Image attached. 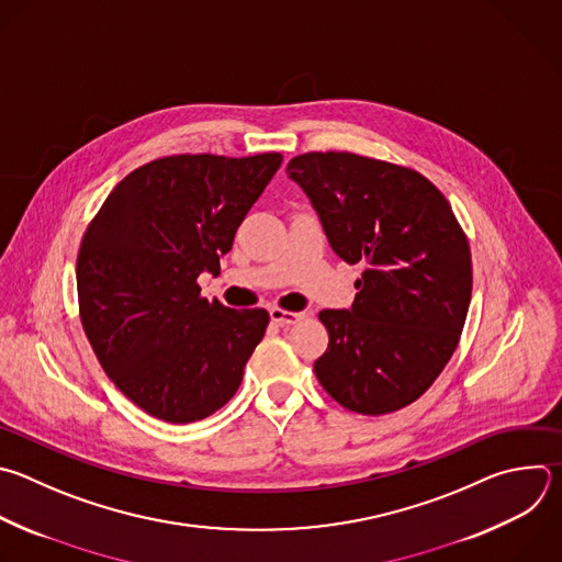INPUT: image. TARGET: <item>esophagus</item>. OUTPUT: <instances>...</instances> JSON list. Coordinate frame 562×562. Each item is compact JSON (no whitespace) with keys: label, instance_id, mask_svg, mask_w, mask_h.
<instances>
[{"label":"esophagus","instance_id":"obj_1","mask_svg":"<svg viewBox=\"0 0 562 562\" xmlns=\"http://www.w3.org/2000/svg\"><path fill=\"white\" fill-rule=\"evenodd\" d=\"M269 315L280 326H291V324H297L300 319L306 317V313H293V311H282V308H271Z\"/></svg>","mask_w":562,"mask_h":562}]
</instances>
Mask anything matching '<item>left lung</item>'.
<instances>
[{
    "mask_svg": "<svg viewBox=\"0 0 562 562\" xmlns=\"http://www.w3.org/2000/svg\"><path fill=\"white\" fill-rule=\"evenodd\" d=\"M330 249L366 269L350 308H324L328 348L313 363L324 391L359 415L419 400L450 361L472 295L468 238L419 171L350 151L291 158Z\"/></svg>",
    "mask_w": 562,
    "mask_h": 562,
    "instance_id": "obj_1",
    "label": "left lung"
}]
</instances>
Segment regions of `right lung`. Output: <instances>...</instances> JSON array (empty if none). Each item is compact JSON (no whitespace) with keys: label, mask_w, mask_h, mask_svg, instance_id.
I'll return each mask as SVG.
<instances>
[{"label":"right lung","mask_w":562,"mask_h":562,"mask_svg":"<svg viewBox=\"0 0 562 562\" xmlns=\"http://www.w3.org/2000/svg\"><path fill=\"white\" fill-rule=\"evenodd\" d=\"M276 151L180 154L127 173L88 225L77 258L83 330L114 386L147 415L192 424L238 391L265 337V308L201 297L280 169Z\"/></svg>","instance_id":"obj_1"}]
</instances>
